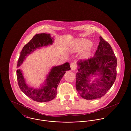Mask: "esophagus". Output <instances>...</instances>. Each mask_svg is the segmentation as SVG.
<instances>
[{
	"mask_svg": "<svg viewBox=\"0 0 131 131\" xmlns=\"http://www.w3.org/2000/svg\"><path fill=\"white\" fill-rule=\"evenodd\" d=\"M70 66H71V69H72V70H73V71H74V70H75L77 69V65H76V64H75V63H74V62H72V63H71Z\"/></svg>",
	"mask_w": 131,
	"mask_h": 131,
	"instance_id": "obj_1",
	"label": "esophagus"
}]
</instances>
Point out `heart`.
Instances as JSON below:
<instances>
[{"mask_svg": "<svg viewBox=\"0 0 131 131\" xmlns=\"http://www.w3.org/2000/svg\"><path fill=\"white\" fill-rule=\"evenodd\" d=\"M89 45V43L84 39H78L75 41L71 47L73 51L77 52L86 48Z\"/></svg>", "mask_w": 131, "mask_h": 131, "instance_id": "obj_1", "label": "heart"}]
</instances>
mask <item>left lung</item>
Here are the masks:
<instances>
[{"label": "left lung", "instance_id": "left-lung-1", "mask_svg": "<svg viewBox=\"0 0 131 131\" xmlns=\"http://www.w3.org/2000/svg\"><path fill=\"white\" fill-rule=\"evenodd\" d=\"M99 44L93 57L80 60L78 62L76 89L80 95L87 100L103 97L112 87L116 77V57L110 44L100 36ZM101 75L90 83V76Z\"/></svg>", "mask_w": 131, "mask_h": 131}]
</instances>
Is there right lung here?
Returning <instances> with one entry per match:
<instances>
[{"instance_id": "1", "label": "right lung", "mask_w": 131, "mask_h": 131, "mask_svg": "<svg viewBox=\"0 0 131 131\" xmlns=\"http://www.w3.org/2000/svg\"><path fill=\"white\" fill-rule=\"evenodd\" d=\"M53 39L50 34L41 33L35 35L22 49L18 59L17 68L23 63L26 56L38 48L51 45L53 42ZM70 70L69 62L53 67L47 77L45 83L41 88L36 89L29 87L26 84L21 71L18 69L17 71V77L19 87L24 93L34 101L39 102L51 101L56 96L57 88L61 79L66 72Z\"/></svg>"}]
</instances>
